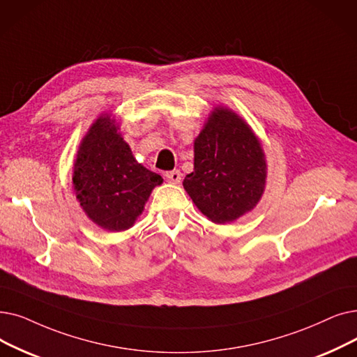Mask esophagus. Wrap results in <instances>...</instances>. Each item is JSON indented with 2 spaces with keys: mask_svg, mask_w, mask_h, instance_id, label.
<instances>
[{
  "mask_svg": "<svg viewBox=\"0 0 357 357\" xmlns=\"http://www.w3.org/2000/svg\"><path fill=\"white\" fill-rule=\"evenodd\" d=\"M165 176H166V179H167L169 182H172V183H179V182H181V176H182V174H181V170L175 169V170H170V172H166V174H165Z\"/></svg>",
  "mask_w": 357,
  "mask_h": 357,
  "instance_id": "1",
  "label": "esophagus"
}]
</instances>
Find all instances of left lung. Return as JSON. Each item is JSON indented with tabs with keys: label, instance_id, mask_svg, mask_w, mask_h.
Here are the masks:
<instances>
[{
	"label": "left lung",
	"instance_id": "obj_1",
	"mask_svg": "<svg viewBox=\"0 0 357 357\" xmlns=\"http://www.w3.org/2000/svg\"><path fill=\"white\" fill-rule=\"evenodd\" d=\"M266 154L251 127L219 106L194 142V172L183 188L197 208L217 225L251 211L266 188Z\"/></svg>",
	"mask_w": 357,
	"mask_h": 357
}]
</instances>
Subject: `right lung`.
I'll return each mask as SVG.
<instances>
[{
	"mask_svg": "<svg viewBox=\"0 0 357 357\" xmlns=\"http://www.w3.org/2000/svg\"><path fill=\"white\" fill-rule=\"evenodd\" d=\"M115 119L100 115L77 151L73 174L75 197L89 219L109 231L130 229L144 210L162 176L132 156Z\"/></svg>",
	"mask_w": 357,
	"mask_h": 357,
	"instance_id": "right-lung-1",
	"label": "right lung"
}]
</instances>
